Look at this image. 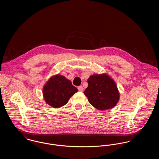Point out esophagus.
I'll return each instance as SVG.
<instances>
[{
	"instance_id": "esophagus-1",
	"label": "esophagus",
	"mask_w": 159,
	"mask_h": 159,
	"mask_svg": "<svg viewBox=\"0 0 159 159\" xmlns=\"http://www.w3.org/2000/svg\"><path fill=\"white\" fill-rule=\"evenodd\" d=\"M77 89H78V91H80V92H82V91H83V87H82V86H79Z\"/></svg>"
}]
</instances>
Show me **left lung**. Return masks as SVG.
<instances>
[{
  "mask_svg": "<svg viewBox=\"0 0 159 159\" xmlns=\"http://www.w3.org/2000/svg\"><path fill=\"white\" fill-rule=\"evenodd\" d=\"M88 86L84 93L92 106L99 110L113 108L120 98L117 86L107 74H95L88 79Z\"/></svg>",
  "mask_w": 159,
  "mask_h": 159,
  "instance_id": "obj_1",
  "label": "left lung"
}]
</instances>
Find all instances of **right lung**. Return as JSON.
Returning <instances> with one entry per match:
<instances>
[{"label": "right lung", "instance_id": "1", "mask_svg": "<svg viewBox=\"0 0 159 159\" xmlns=\"http://www.w3.org/2000/svg\"><path fill=\"white\" fill-rule=\"evenodd\" d=\"M77 92V89L71 81L60 75L51 77L43 88L46 102L55 108L66 105Z\"/></svg>", "mask_w": 159, "mask_h": 159}]
</instances>
